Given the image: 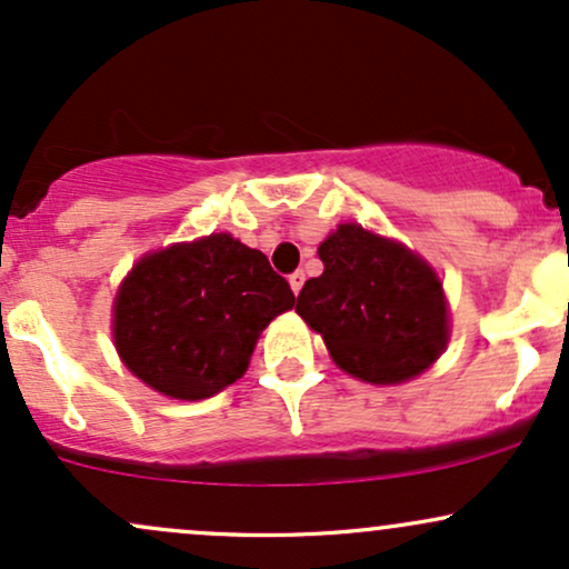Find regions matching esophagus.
<instances>
[{
	"instance_id": "1",
	"label": "esophagus",
	"mask_w": 569,
	"mask_h": 569,
	"mask_svg": "<svg viewBox=\"0 0 569 569\" xmlns=\"http://www.w3.org/2000/svg\"><path fill=\"white\" fill-rule=\"evenodd\" d=\"M289 283H291V291H293V293L302 291V286H305V272H302V270L291 272V276H289Z\"/></svg>"
}]
</instances>
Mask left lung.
<instances>
[{
  "label": "left lung",
  "mask_w": 569,
  "mask_h": 569,
  "mask_svg": "<svg viewBox=\"0 0 569 569\" xmlns=\"http://www.w3.org/2000/svg\"><path fill=\"white\" fill-rule=\"evenodd\" d=\"M323 272L297 312L323 337L339 369L375 385L417 377L447 345V302L420 257L361 224H339L318 248Z\"/></svg>",
  "instance_id": "8db88e82"
}]
</instances>
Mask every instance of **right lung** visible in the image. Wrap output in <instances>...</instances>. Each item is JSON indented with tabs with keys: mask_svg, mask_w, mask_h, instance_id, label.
<instances>
[{
	"mask_svg": "<svg viewBox=\"0 0 569 569\" xmlns=\"http://www.w3.org/2000/svg\"><path fill=\"white\" fill-rule=\"evenodd\" d=\"M293 302L262 251L208 234L133 267L114 299V345L149 388L200 401L243 377L264 326Z\"/></svg>",
	"mask_w": 569,
	"mask_h": 569,
	"instance_id": "add662e5",
	"label": "right lung"
}]
</instances>
